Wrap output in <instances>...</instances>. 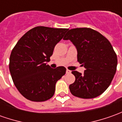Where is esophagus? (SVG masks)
<instances>
[{"label": "esophagus", "mask_w": 122, "mask_h": 122, "mask_svg": "<svg viewBox=\"0 0 122 122\" xmlns=\"http://www.w3.org/2000/svg\"><path fill=\"white\" fill-rule=\"evenodd\" d=\"M66 73L67 74H70V73H71V71L70 70H69V69H67L66 70Z\"/></svg>", "instance_id": "obj_1"}]
</instances>
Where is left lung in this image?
Instances as JSON below:
<instances>
[{
    "label": "left lung",
    "mask_w": 122,
    "mask_h": 122,
    "mask_svg": "<svg viewBox=\"0 0 122 122\" xmlns=\"http://www.w3.org/2000/svg\"><path fill=\"white\" fill-rule=\"evenodd\" d=\"M64 40H70L77 51V61L84 66V73H71L75 81L69 85L73 96L91 99L100 96L110 86L116 72L117 59L110 41L89 28L69 30Z\"/></svg>",
    "instance_id": "8db88e82"
}]
</instances>
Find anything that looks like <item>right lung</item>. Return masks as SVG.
Returning a JSON list of instances; mask_svg holds the SVG:
<instances>
[{
    "instance_id": "right-lung-1",
    "label": "right lung",
    "mask_w": 122,
    "mask_h": 122,
    "mask_svg": "<svg viewBox=\"0 0 122 122\" xmlns=\"http://www.w3.org/2000/svg\"><path fill=\"white\" fill-rule=\"evenodd\" d=\"M67 30L37 26L26 32L13 48L9 70L16 87L26 99L44 102L53 96L55 84L66 69H52L47 63Z\"/></svg>"
}]
</instances>
